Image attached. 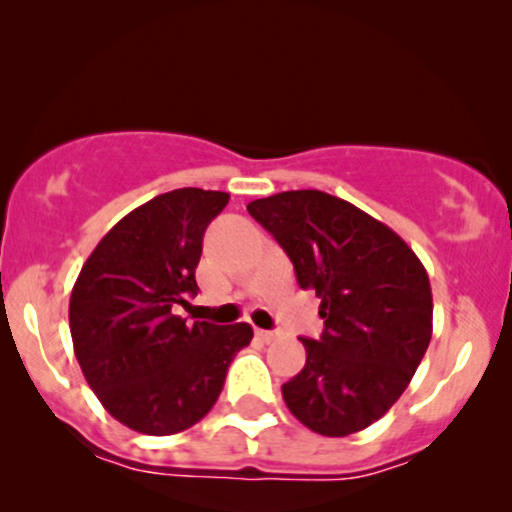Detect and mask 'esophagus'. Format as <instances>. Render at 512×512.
<instances>
[{
    "mask_svg": "<svg viewBox=\"0 0 512 512\" xmlns=\"http://www.w3.org/2000/svg\"><path fill=\"white\" fill-rule=\"evenodd\" d=\"M256 337L261 339V342H266V344H270V342H275L277 337H280V334L277 332H273V330H256Z\"/></svg>",
    "mask_w": 512,
    "mask_h": 512,
    "instance_id": "1",
    "label": "esophagus"
}]
</instances>
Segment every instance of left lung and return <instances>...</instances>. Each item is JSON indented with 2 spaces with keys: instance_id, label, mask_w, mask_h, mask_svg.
I'll use <instances>...</instances> for the list:
<instances>
[{
  "instance_id": "1",
  "label": "left lung",
  "mask_w": 512,
  "mask_h": 512,
  "mask_svg": "<svg viewBox=\"0 0 512 512\" xmlns=\"http://www.w3.org/2000/svg\"><path fill=\"white\" fill-rule=\"evenodd\" d=\"M285 249L325 330L304 339L306 365L282 384L299 422L346 437L380 420L413 380L432 339L430 277L391 227L320 189L246 206Z\"/></svg>"
}]
</instances>
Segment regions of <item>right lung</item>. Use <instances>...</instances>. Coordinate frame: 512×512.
<instances>
[{
  "label": "right lung",
  "mask_w": 512,
  "mask_h": 512,
  "mask_svg": "<svg viewBox=\"0 0 512 512\" xmlns=\"http://www.w3.org/2000/svg\"><path fill=\"white\" fill-rule=\"evenodd\" d=\"M227 201V192L199 187L159 194L106 232L75 280V358L102 406L130 430L168 437L197 425L254 337L246 323L175 315L197 294L204 232Z\"/></svg>",
  "instance_id": "add662e5"
}]
</instances>
